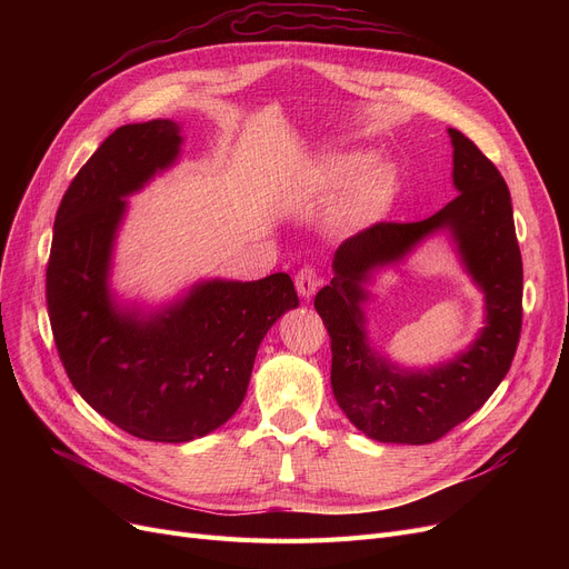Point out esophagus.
<instances>
[{"mask_svg":"<svg viewBox=\"0 0 569 569\" xmlns=\"http://www.w3.org/2000/svg\"><path fill=\"white\" fill-rule=\"evenodd\" d=\"M295 286H297V292H300V297H305V300H309V297L318 290L320 286V279L316 274V269L311 264H305L300 272H297L295 277Z\"/></svg>","mask_w":569,"mask_h":569,"instance_id":"1","label":"esophagus"}]
</instances>
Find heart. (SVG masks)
<instances>
[{
  "label": "heart",
  "mask_w": 569,
  "mask_h": 569,
  "mask_svg": "<svg viewBox=\"0 0 569 569\" xmlns=\"http://www.w3.org/2000/svg\"><path fill=\"white\" fill-rule=\"evenodd\" d=\"M311 179L320 193H339L348 187L346 212L355 219H367L390 204L399 177L392 163H369L362 152H346L320 161Z\"/></svg>",
  "instance_id": "heart-1"
}]
</instances>
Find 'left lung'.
I'll use <instances>...</instances> for the list:
<instances>
[{
	"mask_svg": "<svg viewBox=\"0 0 569 569\" xmlns=\"http://www.w3.org/2000/svg\"><path fill=\"white\" fill-rule=\"evenodd\" d=\"M447 133L459 196L425 221H382L346 239L332 260L335 279L313 302L332 339L335 399L348 420L378 442L427 445L468 420L510 371L521 335L523 264L510 189L472 140L457 129ZM436 231L451 234L465 268L486 292V327L452 361L401 370L368 343L366 283Z\"/></svg>",
	"mask_w": 569,
	"mask_h": 569,
	"instance_id": "obj_1",
	"label": "left lung"
}]
</instances>
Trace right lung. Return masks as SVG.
Listing matches in <instances>:
<instances>
[{
  "label": "right lung",
  "instance_id": "1",
  "mask_svg": "<svg viewBox=\"0 0 569 569\" xmlns=\"http://www.w3.org/2000/svg\"><path fill=\"white\" fill-rule=\"evenodd\" d=\"M179 131L152 119L103 140L57 209L46 272L57 352L78 395L154 442H189L226 425L247 397L262 337L300 307L286 272L198 281L154 311L117 302L110 269L124 198L174 166Z\"/></svg>",
  "mask_w": 569,
  "mask_h": 569
}]
</instances>
